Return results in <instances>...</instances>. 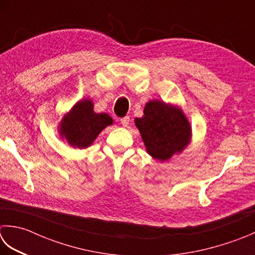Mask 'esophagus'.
Returning <instances> with one entry per match:
<instances>
[{
  "label": "esophagus",
  "mask_w": 255,
  "mask_h": 255,
  "mask_svg": "<svg viewBox=\"0 0 255 255\" xmlns=\"http://www.w3.org/2000/svg\"><path fill=\"white\" fill-rule=\"evenodd\" d=\"M121 123H122V125H123L124 127H127L128 125H129V123H130V117L126 116V117L122 118V119H121Z\"/></svg>",
  "instance_id": "obj_1"
}]
</instances>
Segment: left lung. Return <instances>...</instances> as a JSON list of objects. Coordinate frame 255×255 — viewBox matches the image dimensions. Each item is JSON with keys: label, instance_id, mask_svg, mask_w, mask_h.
Segmentation results:
<instances>
[{"label": "left lung", "instance_id": "left-lung-1", "mask_svg": "<svg viewBox=\"0 0 255 255\" xmlns=\"http://www.w3.org/2000/svg\"><path fill=\"white\" fill-rule=\"evenodd\" d=\"M148 153L158 160H168L181 152L190 140L191 128L180 109L160 101L146 104L143 116L134 119Z\"/></svg>", "mask_w": 255, "mask_h": 255}]
</instances>
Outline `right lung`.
<instances>
[{
  "instance_id": "obj_1",
  "label": "right lung",
  "mask_w": 255,
  "mask_h": 255,
  "mask_svg": "<svg viewBox=\"0 0 255 255\" xmlns=\"http://www.w3.org/2000/svg\"><path fill=\"white\" fill-rule=\"evenodd\" d=\"M112 124L113 118L109 115L94 113L92 101L85 99L63 118L59 131L69 144L84 149L91 146L98 133Z\"/></svg>"
}]
</instances>
